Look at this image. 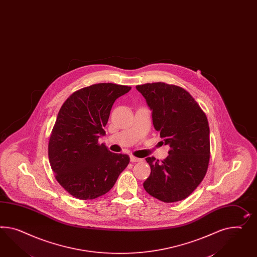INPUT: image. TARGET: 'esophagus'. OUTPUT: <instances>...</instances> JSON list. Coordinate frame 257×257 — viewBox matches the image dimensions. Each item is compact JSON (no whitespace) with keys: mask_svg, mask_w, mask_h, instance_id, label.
Returning <instances> with one entry per match:
<instances>
[{"mask_svg":"<svg viewBox=\"0 0 257 257\" xmlns=\"http://www.w3.org/2000/svg\"><path fill=\"white\" fill-rule=\"evenodd\" d=\"M130 161H131L132 163H136V162H140L141 159L137 158V157H135V156H130Z\"/></svg>","mask_w":257,"mask_h":257,"instance_id":"obj_1","label":"esophagus"}]
</instances>
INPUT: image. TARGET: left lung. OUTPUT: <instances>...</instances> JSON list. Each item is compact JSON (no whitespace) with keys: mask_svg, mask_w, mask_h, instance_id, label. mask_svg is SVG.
<instances>
[{"mask_svg":"<svg viewBox=\"0 0 257 257\" xmlns=\"http://www.w3.org/2000/svg\"><path fill=\"white\" fill-rule=\"evenodd\" d=\"M136 88L146 99L162 142L170 147L169 155L162 162L146 158L151 175L143 186L161 201H181L194 192L207 173L208 118L191 94L179 86L157 82Z\"/></svg>","mask_w":257,"mask_h":257,"instance_id":"1","label":"left lung"}]
</instances>
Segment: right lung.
I'll return each mask as SVG.
<instances>
[{
    "label": "right lung",
    "mask_w": 257,
    "mask_h": 257,
    "mask_svg": "<svg viewBox=\"0 0 257 257\" xmlns=\"http://www.w3.org/2000/svg\"><path fill=\"white\" fill-rule=\"evenodd\" d=\"M130 90L94 84L74 92L59 111L49 139V163L57 181L76 198L106 194L128 166V155L111 153L98 139L105 135L114 102Z\"/></svg>",
    "instance_id": "right-lung-1"
}]
</instances>
